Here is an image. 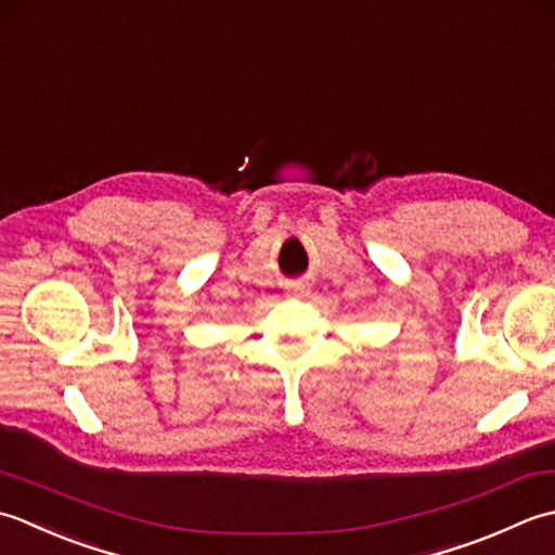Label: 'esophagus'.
Instances as JSON below:
<instances>
[{
    "instance_id": "obj_1",
    "label": "esophagus",
    "mask_w": 555,
    "mask_h": 555,
    "mask_svg": "<svg viewBox=\"0 0 555 555\" xmlns=\"http://www.w3.org/2000/svg\"><path fill=\"white\" fill-rule=\"evenodd\" d=\"M289 292H294V294H299V297H304V294H307L309 289H307V285H289Z\"/></svg>"
}]
</instances>
